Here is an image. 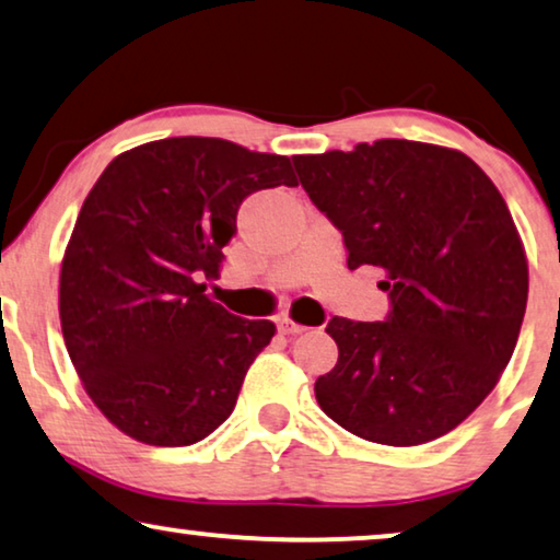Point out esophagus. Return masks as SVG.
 <instances>
[{
    "label": "esophagus",
    "instance_id": "obj_1",
    "mask_svg": "<svg viewBox=\"0 0 560 560\" xmlns=\"http://www.w3.org/2000/svg\"><path fill=\"white\" fill-rule=\"evenodd\" d=\"M304 329H306L304 325H299V322L289 319V317L279 319V332H281V335H302Z\"/></svg>",
    "mask_w": 560,
    "mask_h": 560
}]
</instances>
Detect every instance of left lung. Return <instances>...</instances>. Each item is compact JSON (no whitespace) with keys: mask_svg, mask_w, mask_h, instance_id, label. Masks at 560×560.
<instances>
[{"mask_svg":"<svg viewBox=\"0 0 560 560\" xmlns=\"http://www.w3.org/2000/svg\"><path fill=\"white\" fill-rule=\"evenodd\" d=\"M291 160L342 231L348 269L377 266L390 296L385 322L329 319L340 358L314 383L319 408L385 446L448 434L498 385L525 317L527 258L500 190L467 154L423 141Z\"/></svg>","mask_w":560,"mask_h":560,"instance_id":"obj_1","label":"left lung"}]
</instances>
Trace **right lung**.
<instances>
[{
  "label": "right lung",
  "mask_w": 560,
  "mask_h": 560,
  "mask_svg": "<svg viewBox=\"0 0 560 560\" xmlns=\"http://www.w3.org/2000/svg\"><path fill=\"white\" fill-rule=\"evenodd\" d=\"M294 187L289 156L212 137L149 141L116 156L78 212L60 266V327L98 411L126 436L190 446L233 413L273 322L205 294L241 202Z\"/></svg>",
  "instance_id": "obj_1"
}]
</instances>
